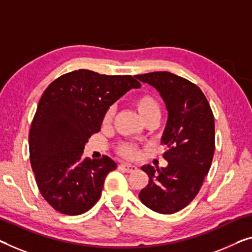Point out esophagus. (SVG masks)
<instances>
[{
  "instance_id": "1",
  "label": "esophagus",
  "mask_w": 252,
  "mask_h": 252,
  "mask_svg": "<svg viewBox=\"0 0 252 252\" xmlns=\"http://www.w3.org/2000/svg\"><path fill=\"white\" fill-rule=\"evenodd\" d=\"M120 167H121L122 170L126 172V173H133L134 171H137V166H134V165H131V164H127V163L121 164V166Z\"/></svg>"
}]
</instances>
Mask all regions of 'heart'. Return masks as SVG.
<instances>
[{"instance_id": "b5f03b06", "label": "heart", "mask_w": 252, "mask_h": 252, "mask_svg": "<svg viewBox=\"0 0 252 252\" xmlns=\"http://www.w3.org/2000/svg\"><path fill=\"white\" fill-rule=\"evenodd\" d=\"M134 106H136L137 111L139 114L141 115V118L146 120L149 118L150 115L155 113H160V107L159 104L157 102V99L150 94H141V95L137 96L133 100ZM114 115V107L110 106L106 108V111L104 112L103 115V123L104 125H108V123L112 122V119H113ZM119 153L123 156L126 157H136L138 154V148L132 144H129V142H123L118 147Z\"/></svg>"}]
</instances>
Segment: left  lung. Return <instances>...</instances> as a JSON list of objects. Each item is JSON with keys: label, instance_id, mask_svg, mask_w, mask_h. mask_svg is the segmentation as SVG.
Masks as SVG:
<instances>
[{"label": "left lung", "instance_id": "1", "mask_svg": "<svg viewBox=\"0 0 252 252\" xmlns=\"http://www.w3.org/2000/svg\"><path fill=\"white\" fill-rule=\"evenodd\" d=\"M158 90L168 119L162 136L166 167H141L149 182L139 193L142 204L159 214H173L190 204L200 190L215 152L212 108L197 85L167 71L136 76Z\"/></svg>", "mask_w": 252, "mask_h": 252}]
</instances>
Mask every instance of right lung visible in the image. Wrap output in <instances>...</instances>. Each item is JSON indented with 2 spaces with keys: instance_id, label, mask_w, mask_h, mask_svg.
Wrapping results in <instances>:
<instances>
[{
  "instance_id": "add662e5",
  "label": "right lung",
  "mask_w": 252,
  "mask_h": 252,
  "mask_svg": "<svg viewBox=\"0 0 252 252\" xmlns=\"http://www.w3.org/2000/svg\"><path fill=\"white\" fill-rule=\"evenodd\" d=\"M140 86L131 76L80 69L45 89L30 126L29 157L39 192L55 210L80 215L98 201L116 163L105 155L84 158L85 145L100 130L106 108Z\"/></svg>"
}]
</instances>
